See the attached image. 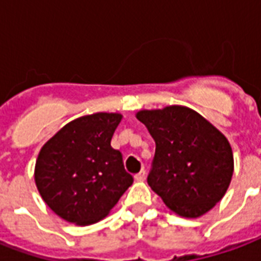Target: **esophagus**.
I'll return each instance as SVG.
<instances>
[{
  "label": "esophagus",
  "instance_id": "obj_1",
  "mask_svg": "<svg viewBox=\"0 0 261 261\" xmlns=\"http://www.w3.org/2000/svg\"><path fill=\"white\" fill-rule=\"evenodd\" d=\"M145 175H146L145 170H141L138 174H136V179L137 181H144V179H145Z\"/></svg>",
  "mask_w": 261,
  "mask_h": 261
}]
</instances>
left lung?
Segmentation results:
<instances>
[{
  "instance_id": "obj_1",
  "label": "left lung",
  "mask_w": 261,
  "mask_h": 261,
  "mask_svg": "<svg viewBox=\"0 0 261 261\" xmlns=\"http://www.w3.org/2000/svg\"><path fill=\"white\" fill-rule=\"evenodd\" d=\"M137 119L155 140L148 184L171 212L196 219L221 200L232 178L228 140L187 106L140 111Z\"/></svg>"
}]
</instances>
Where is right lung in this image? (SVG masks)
Returning a JSON list of instances; mask_svg holds the SVG:
<instances>
[{
	"mask_svg": "<svg viewBox=\"0 0 261 261\" xmlns=\"http://www.w3.org/2000/svg\"><path fill=\"white\" fill-rule=\"evenodd\" d=\"M120 113H94L63 125L38 153L37 190L61 219L90 225L106 217L133 184L120 150L111 146Z\"/></svg>",
	"mask_w": 261,
	"mask_h": 261,
	"instance_id": "right-lung-1",
	"label": "right lung"
}]
</instances>
